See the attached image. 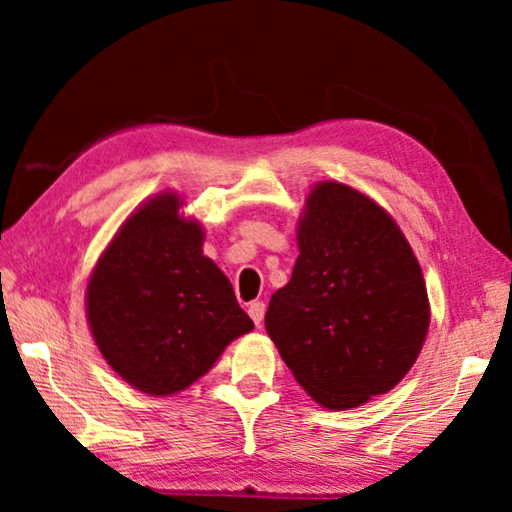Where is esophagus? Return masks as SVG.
Returning <instances> with one entry per match:
<instances>
[{"instance_id":"34e87169","label":"esophagus","mask_w":512,"mask_h":512,"mask_svg":"<svg viewBox=\"0 0 512 512\" xmlns=\"http://www.w3.org/2000/svg\"><path fill=\"white\" fill-rule=\"evenodd\" d=\"M264 311H266V305H264L262 300H253V302H250V305H248V314H250V318H253L255 325H262Z\"/></svg>"}]
</instances>
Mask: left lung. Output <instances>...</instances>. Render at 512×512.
I'll use <instances>...</instances> for the list:
<instances>
[{"mask_svg": "<svg viewBox=\"0 0 512 512\" xmlns=\"http://www.w3.org/2000/svg\"><path fill=\"white\" fill-rule=\"evenodd\" d=\"M300 255L268 302L266 332L327 409L384 395L418 359L429 300L397 223L357 189L320 183L298 225Z\"/></svg>", "mask_w": 512, "mask_h": 512, "instance_id": "left-lung-1", "label": "left lung"}]
</instances>
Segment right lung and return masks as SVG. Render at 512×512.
Listing matches in <instances>:
<instances>
[{"label": "right lung", "mask_w": 512, "mask_h": 512, "mask_svg": "<svg viewBox=\"0 0 512 512\" xmlns=\"http://www.w3.org/2000/svg\"><path fill=\"white\" fill-rule=\"evenodd\" d=\"M176 194L142 205L110 241L88 284V320L112 370L137 391L173 395L253 329L232 284L203 255V230Z\"/></svg>", "instance_id": "obj_1"}]
</instances>
